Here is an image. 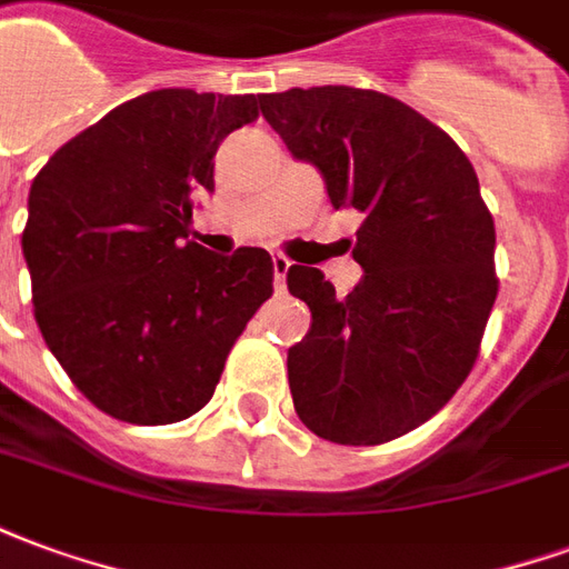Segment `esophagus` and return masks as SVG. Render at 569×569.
I'll use <instances>...</instances> for the list:
<instances>
[{"label": "esophagus", "instance_id": "obj_1", "mask_svg": "<svg viewBox=\"0 0 569 569\" xmlns=\"http://www.w3.org/2000/svg\"><path fill=\"white\" fill-rule=\"evenodd\" d=\"M273 289L277 292H286V273L292 268V261L286 259V256H273Z\"/></svg>", "mask_w": 569, "mask_h": 569}]
</instances>
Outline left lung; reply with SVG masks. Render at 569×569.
<instances>
[{
    "instance_id": "obj_1",
    "label": "left lung",
    "mask_w": 569,
    "mask_h": 569,
    "mask_svg": "<svg viewBox=\"0 0 569 569\" xmlns=\"http://www.w3.org/2000/svg\"><path fill=\"white\" fill-rule=\"evenodd\" d=\"M298 161L326 179L335 210L362 212L347 298L292 264L286 286L310 308L289 347L301 423L338 445H383L427 423L472 371L497 301L493 216L460 146L381 91L347 84L259 93Z\"/></svg>"
}]
</instances>
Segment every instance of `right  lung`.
<instances>
[{"label": "right lung", "instance_id": "right-lung-1", "mask_svg": "<svg viewBox=\"0 0 569 569\" xmlns=\"http://www.w3.org/2000/svg\"><path fill=\"white\" fill-rule=\"evenodd\" d=\"M256 118L252 93L149 91L32 179L20 243L36 322L69 381L112 418L161 427L200 411L271 298L264 249L216 256L188 240L219 142Z\"/></svg>", "mask_w": 569, "mask_h": 569}]
</instances>
